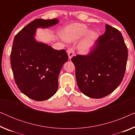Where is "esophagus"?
<instances>
[{
    "instance_id": "obj_1",
    "label": "esophagus",
    "mask_w": 135,
    "mask_h": 135,
    "mask_svg": "<svg viewBox=\"0 0 135 135\" xmlns=\"http://www.w3.org/2000/svg\"><path fill=\"white\" fill-rule=\"evenodd\" d=\"M67 52L68 54V56H69V59L71 60V59L74 56V50L72 49H69L68 50Z\"/></svg>"
}]
</instances>
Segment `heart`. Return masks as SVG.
I'll return each mask as SVG.
<instances>
[{
  "label": "heart",
  "instance_id": "obj_1",
  "mask_svg": "<svg viewBox=\"0 0 135 135\" xmlns=\"http://www.w3.org/2000/svg\"><path fill=\"white\" fill-rule=\"evenodd\" d=\"M88 31V27L82 23H75L68 25L64 27L61 32L62 38L66 42H74L81 37ZM95 33L93 31H90L86 33L84 39V44H88L94 39Z\"/></svg>",
  "mask_w": 135,
  "mask_h": 135
}]
</instances>
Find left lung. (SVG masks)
Wrapping results in <instances>:
<instances>
[{
	"label": "left lung",
	"instance_id": "8db88e82",
	"mask_svg": "<svg viewBox=\"0 0 135 135\" xmlns=\"http://www.w3.org/2000/svg\"><path fill=\"white\" fill-rule=\"evenodd\" d=\"M128 50L120 32L106 25L90 52L72 58L78 87L92 98L106 97L117 88L124 76Z\"/></svg>",
	"mask_w": 135,
	"mask_h": 135
}]
</instances>
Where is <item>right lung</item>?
I'll return each mask as SVG.
<instances>
[{
  "mask_svg": "<svg viewBox=\"0 0 135 135\" xmlns=\"http://www.w3.org/2000/svg\"><path fill=\"white\" fill-rule=\"evenodd\" d=\"M58 20L36 19L15 37L10 63L18 88L29 98L41 101L56 93L58 76L68 55L64 50L53 49L35 39L37 28H48Z\"/></svg>",
  "mask_w": 135,
  "mask_h": 135,
  "instance_id": "add662e5",
  "label": "right lung"
}]
</instances>
